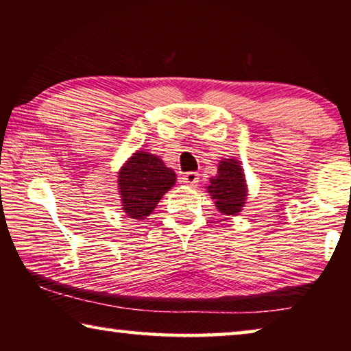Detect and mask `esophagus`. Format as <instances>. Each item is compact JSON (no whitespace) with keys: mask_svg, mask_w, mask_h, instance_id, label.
I'll return each instance as SVG.
<instances>
[{"mask_svg":"<svg viewBox=\"0 0 351 351\" xmlns=\"http://www.w3.org/2000/svg\"><path fill=\"white\" fill-rule=\"evenodd\" d=\"M182 182L184 184H189V186H195V184H198V173L197 171H187V173L182 175Z\"/></svg>","mask_w":351,"mask_h":351,"instance_id":"34e87169","label":"esophagus"}]
</instances>
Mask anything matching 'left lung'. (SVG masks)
<instances>
[{"instance_id": "left-lung-1", "label": "left lung", "mask_w": 351, "mask_h": 351, "mask_svg": "<svg viewBox=\"0 0 351 351\" xmlns=\"http://www.w3.org/2000/svg\"><path fill=\"white\" fill-rule=\"evenodd\" d=\"M207 190L219 212L224 215H239L246 199V182L240 162L235 159L219 162L218 175L210 178Z\"/></svg>"}]
</instances>
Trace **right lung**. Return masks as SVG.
<instances>
[{
	"label": "right lung",
	"instance_id": "add662e5",
	"mask_svg": "<svg viewBox=\"0 0 351 351\" xmlns=\"http://www.w3.org/2000/svg\"><path fill=\"white\" fill-rule=\"evenodd\" d=\"M175 181V171L165 167L158 156L147 152L134 153L119 171L122 209L130 218L145 219Z\"/></svg>",
	"mask_w": 351,
	"mask_h": 351
}]
</instances>
